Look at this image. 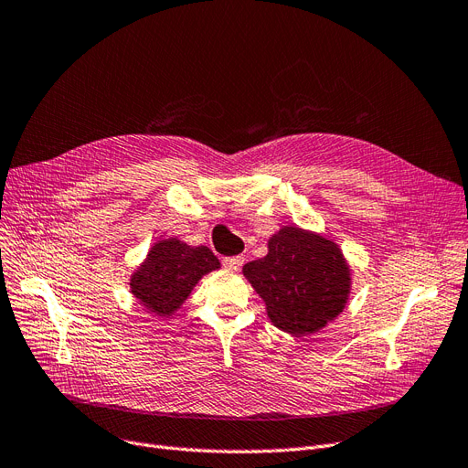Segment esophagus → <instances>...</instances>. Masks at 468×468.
<instances>
[{
    "label": "esophagus",
    "mask_w": 468,
    "mask_h": 468,
    "mask_svg": "<svg viewBox=\"0 0 468 468\" xmlns=\"http://www.w3.org/2000/svg\"><path fill=\"white\" fill-rule=\"evenodd\" d=\"M222 263H224V267L230 269V271H239V267L244 265V257H241V255L224 257V259H222Z\"/></svg>",
    "instance_id": "34e87169"
}]
</instances>
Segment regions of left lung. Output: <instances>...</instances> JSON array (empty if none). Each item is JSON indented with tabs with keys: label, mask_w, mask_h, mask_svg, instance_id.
Instances as JSON below:
<instances>
[{
	"label": "left lung",
	"mask_w": 468,
	"mask_h": 468,
	"mask_svg": "<svg viewBox=\"0 0 468 468\" xmlns=\"http://www.w3.org/2000/svg\"><path fill=\"white\" fill-rule=\"evenodd\" d=\"M244 276L267 303L271 323L295 338L334 321L351 288L340 248L297 227L280 229L269 239V253L248 263Z\"/></svg>",
	"instance_id": "1"
}]
</instances>
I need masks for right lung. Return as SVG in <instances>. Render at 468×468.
Returning a JSON list of instances; mask_svg holds the SVG:
<instances>
[{
  "label": "right lung",
  "mask_w": 468,
  "mask_h": 468,
  "mask_svg": "<svg viewBox=\"0 0 468 468\" xmlns=\"http://www.w3.org/2000/svg\"><path fill=\"white\" fill-rule=\"evenodd\" d=\"M218 267L209 248H192L176 238H166L149 250L130 278V290L149 313L171 316L188 299L199 278Z\"/></svg>",
  "instance_id": "right-lung-1"
}]
</instances>
